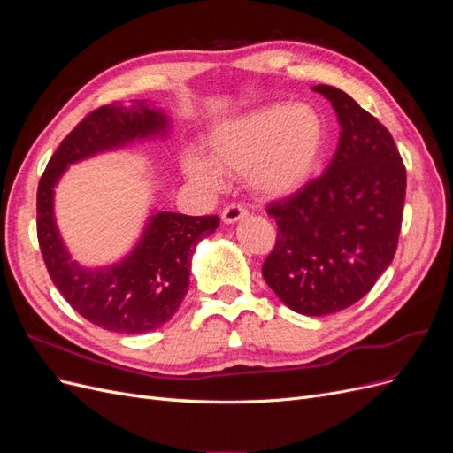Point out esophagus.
Masks as SVG:
<instances>
[{"mask_svg": "<svg viewBox=\"0 0 453 453\" xmlns=\"http://www.w3.org/2000/svg\"><path fill=\"white\" fill-rule=\"evenodd\" d=\"M245 217H248V210L242 208L240 203H230V205H226V208L223 210V215H221L225 225L238 223V221H242V219H245Z\"/></svg>", "mask_w": 453, "mask_h": 453, "instance_id": "1", "label": "esophagus"}]
</instances>
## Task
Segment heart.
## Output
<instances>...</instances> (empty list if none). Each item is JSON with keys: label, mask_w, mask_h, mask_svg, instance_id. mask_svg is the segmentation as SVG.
Wrapping results in <instances>:
<instances>
[{"label": "heart", "mask_w": 453, "mask_h": 453, "mask_svg": "<svg viewBox=\"0 0 453 453\" xmlns=\"http://www.w3.org/2000/svg\"><path fill=\"white\" fill-rule=\"evenodd\" d=\"M326 127L310 104H270L217 125L210 157L190 150L183 173L190 183L219 190L228 175H243L257 195L280 198L303 188L318 168Z\"/></svg>", "instance_id": "heart-1"}]
</instances>
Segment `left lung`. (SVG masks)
Instances as JSON below:
<instances>
[{
    "label": "left lung",
    "instance_id": "1",
    "mask_svg": "<svg viewBox=\"0 0 453 453\" xmlns=\"http://www.w3.org/2000/svg\"><path fill=\"white\" fill-rule=\"evenodd\" d=\"M340 125L325 173L268 205L278 238L263 278L303 315H328L361 300L396 251L406 170L388 128L344 90L318 85Z\"/></svg>",
    "mask_w": 453,
    "mask_h": 453
}]
</instances>
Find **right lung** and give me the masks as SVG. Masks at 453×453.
Segmentation results:
<instances>
[{
  "mask_svg": "<svg viewBox=\"0 0 453 453\" xmlns=\"http://www.w3.org/2000/svg\"><path fill=\"white\" fill-rule=\"evenodd\" d=\"M172 120L147 100L104 105L65 135L37 187V240L52 283L90 323L120 334L155 331L181 306L196 245L215 232L217 215L190 217L153 210L132 251L100 268L79 265L54 217V188L67 166L107 150L166 140Z\"/></svg>",
  "mask_w": 453,
  "mask_h": 453,
  "instance_id": "right-lung-1",
  "label": "right lung"
}]
</instances>
